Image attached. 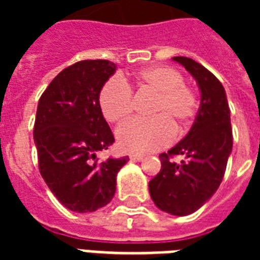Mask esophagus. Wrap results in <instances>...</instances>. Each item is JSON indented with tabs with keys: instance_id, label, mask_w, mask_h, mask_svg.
Wrapping results in <instances>:
<instances>
[{
	"instance_id": "34e87169",
	"label": "esophagus",
	"mask_w": 260,
	"mask_h": 260,
	"mask_svg": "<svg viewBox=\"0 0 260 260\" xmlns=\"http://www.w3.org/2000/svg\"><path fill=\"white\" fill-rule=\"evenodd\" d=\"M131 160H134V162H140V160H143V155L132 154L131 155Z\"/></svg>"
}]
</instances>
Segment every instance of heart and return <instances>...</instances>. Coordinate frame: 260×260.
I'll use <instances>...</instances> for the list:
<instances>
[{"mask_svg":"<svg viewBox=\"0 0 260 260\" xmlns=\"http://www.w3.org/2000/svg\"><path fill=\"white\" fill-rule=\"evenodd\" d=\"M139 93L155 95L150 108V120H132L116 131L120 148L128 152H154L167 147L175 138V128L189 125L197 112V97L183 83L177 70L166 66L144 69L135 77ZM100 106L109 122H121L134 110V97L122 79L112 78L102 86Z\"/></svg>","mask_w":260,"mask_h":260,"instance_id":"b5f03b06","label":"heart"}]
</instances>
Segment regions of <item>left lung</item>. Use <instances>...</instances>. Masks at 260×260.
<instances>
[{"label": "left lung", "mask_w": 260, "mask_h": 260, "mask_svg": "<svg viewBox=\"0 0 260 260\" xmlns=\"http://www.w3.org/2000/svg\"><path fill=\"white\" fill-rule=\"evenodd\" d=\"M185 67L201 91V104L189 134L167 154L162 169L148 183L152 201L173 216H187L209 200L221 183L232 152L231 112L225 90L209 70L186 56H174ZM184 156L177 164L170 158Z\"/></svg>", "instance_id": "8db88e82"}]
</instances>
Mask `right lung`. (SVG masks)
I'll use <instances>...</instances> for the list:
<instances>
[{"instance_id": "obj_1", "label": "right lung", "mask_w": 260, "mask_h": 260, "mask_svg": "<svg viewBox=\"0 0 260 260\" xmlns=\"http://www.w3.org/2000/svg\"><path fill=\"white\" fill-rule=\"evenodd\" d=\"M116 73L109 60H82L60 71L39 100L34 128L39 170L67 209L87 213L108 205L116 177L129 158L98 162L114 138L102 116L100 93Z\"/></svg>"}]
</instances>
